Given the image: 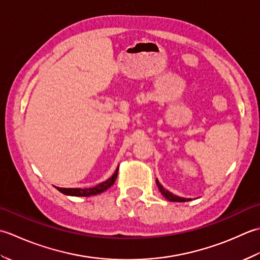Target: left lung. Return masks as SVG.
<instances>
[{
    "instance_id": "1",
    "label": "left lung",
    "mask_w": 260,
    "mask_h": 260,
    "mask_svg": "<svg viewBox=\"0 0 260 260\" xmlns=\"http://www.w3.org/2000/svg\"><path fill=\"white\" fill-rule=\"evenodd\" d=\"M156 184L158 186V189H159V192L162 194V197L167 199L168 201H171V202H186V201H190V199H185V198L177 197V195H174L173 193H171L169 190H167L165 187H164L158 179H156Z\"/></svg>"
}]
</instances>
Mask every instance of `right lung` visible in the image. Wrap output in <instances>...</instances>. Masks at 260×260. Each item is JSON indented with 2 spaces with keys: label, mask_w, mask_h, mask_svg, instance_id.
<instances>
[{
  "label": "right lung",
  "mask_w": 260,
  "mask_h": 260,
  "mask_svg": "<svg viewBox=\"0 0 260 260\" xmlns=\"http://www.w3.org/2000/svg\"><path fill=\"white\" fill-rule=\"evenodd\" d=\"M118 171L119 167L116 168V171L114 174L108 178L105 182H102L98 184L96 186L94 187H89V188H61V187H57V189L59 190L60 193L65 194V195H70V197H91V195H96L107 190L109 187L112 186L114 184L116 176H118Z\"/></svg>",
  "instance_id": "right-lung-1"
}]
</instances>
